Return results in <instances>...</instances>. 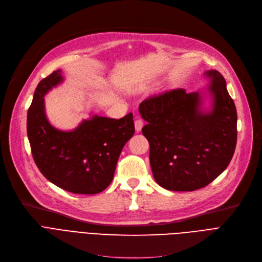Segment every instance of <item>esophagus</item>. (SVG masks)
Segmentation results:
<instances>
[{"instance_id":"34e87169","label":"esophagus","mask_w":262,"mask_h":262,"mask_svg":"<svg viewBox=\"0 0 262 262\" xmlns=\"http://www.w3.org/2000/svg\"><path fill=\"white\" fill-rule=\"evenodd\" d=\"M143 127V121L141 119H139L138 117L136 118V121H135V129L137 133H139Z\"/></svg>"}]
</instances>
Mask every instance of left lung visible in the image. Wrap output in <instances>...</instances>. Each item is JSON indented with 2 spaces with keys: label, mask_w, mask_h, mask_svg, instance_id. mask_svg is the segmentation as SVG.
Listing matches in <instances>:
<instances>
[{
  "label": "left lung",
  "mask_w": 262,
  "mask_h": 262,
  "mask_svg": "<svg viewBox=\"0 0 262 262\" xmlns=\"http://www.w3.org/2000/svg\"><path fill=\"white\" fill-rule=\"evenodd\" d=\"M204 76L209 79L205 90L174 89L139 105L154 180L167 190L194 191L207 186L235 153L237 110L226 81L216 70Z\"/></svg>",
  "instance_id": "8db88e82"
}]
</instances>
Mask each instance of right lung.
Returning <instances> with one entry per match:
<instances>
[{"mask_svg": "<svg viewBox=\"0 0 262 262\" xmlns=\"http://www.w3.org/2000/svg\"><path fill=\"white\" fill-rule=\"evenodd\" d=\"M63 81L61 70L41 80L27 112V137L40 172L76 194H96L112 183L121 150L135 133L133 114L120 120L91 115L72 130L50 123L45 96Z\"/></svg>", "mask_w": 262, "mask_h": 262, "instance_id": "add662e5", "label": "right lung"}]
</instances>
